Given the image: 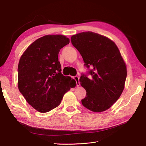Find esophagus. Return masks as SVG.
<instances>
[{
	"label": "esophagus",
	"instance_id": "1",
	"mask_svg": "<svg viewBox=\"0 0 146 146\" xmlns=\"http://www.w3.org/2000/svg\"><path fill=\"white\" fill-rule=\"evenodd\" d=\"M74 79L76 82V84H77V86H80V81H79V77L77 76L76 77H74Z\"/></svg>",
	"mask_w": 146,
	"mask_h": 146
}]
</instances>
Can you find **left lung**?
I'll use <instances>...</instances> for the list:
<instances>
[{
  "instance_id": "1",
  "label": "left lung",
  "mask_w": 146,
  "mask_h": 146,
  "mask_svg": "<svg viewBox=\"0 0 146 146\" xmlns=\"http://www.w3.org/2000/svg\"><path fill=\"white\" fill-rule=\"evenodd\" d=\"M71 42L80 52L89 74L80 78L86 91L82 100L87 109L99 113L109 109L120 98L125 86L127 67L118 47L108 38L92 32L71 36Z\"/></svg>"
}]
</instances>
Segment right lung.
I'll return each mask as SVG.
<instances>
[{
	"mask_svg": "<svg viewBox=\"0 0 146 146\" xmlns=\"http://www.w3.org/2000/svg\"><path fill=\"white\" fill-rule=\"evenodd\" d=\"M64 35H45L27 47L21 56L18 88L26 101L38 111L46 113L58 107L66 92L76 82L61 74L60 49L69 43Z\"/></svg>",
	"mask_w": 146,
	"mask_h": 146,
	"instance_id": "obj_1",
	"label": "right lung"
}]
</instances>
